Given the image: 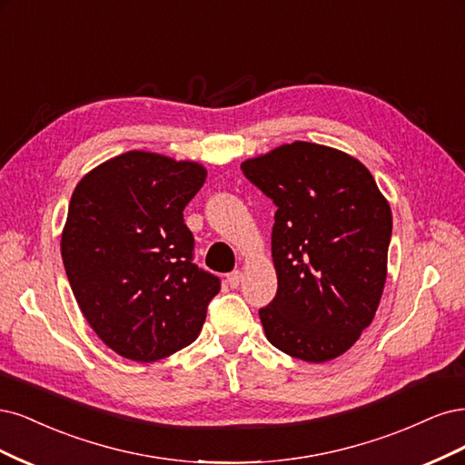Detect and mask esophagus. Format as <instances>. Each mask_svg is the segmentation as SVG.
I'll return each instance as SVG.
<instances>
[{"instance_id": "obj_1", "label": "esophagus", "mask_w": 465, "mask_h": 465, "mask_svg": "<svg viewBox=\"0 0 465 465\" xmlns=\"http://www.w3.org/2000/svg\"><path fill=\"white\" fill-rule=\"evenodd\" d=\"M242 272H239V271H233V272H230L228 274V283H230V288H237L239 286V283H242Z\"/></svg>"}]
</instances>
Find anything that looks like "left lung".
I'll use <instances>...</instances> for the list:
<instances>
[{
	"instance_id": "8db88e82",
	"label": "left lung",
	"mask_w": 465,
	"mask_h": 465,
	"mask_svg": "<svg viewBox=\"0 0 465 465\" xmlns=\"http://www.w3.org/2000/svg\"><path fill=\"white\" fill-rule=\"evenodd\" d=\"M276 204V297L259 311L268 341L309 363L348 351L381 303L391 204L353 156L295 141L242 163Z\"/></svg>"
}]
</instances>
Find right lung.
<instances>
[{
    "label": "right lung",
    "instance_id": "1",
    "mask_svg": "<svg viewBox=\"0 0 465 465\" xmlns=\"http://www.w3.org/2000/svg\"><path fill=\"white\" fill-rule=\"evenodd\" d=\"M204 166L129 151L88 172L73 191L62 259L74 299L98 338L153 363L199 336L220 278L193 262L183 208Z\"/></svg>",
    "mask_w": 465,
    "mask_h": 465
}]
</instances>
